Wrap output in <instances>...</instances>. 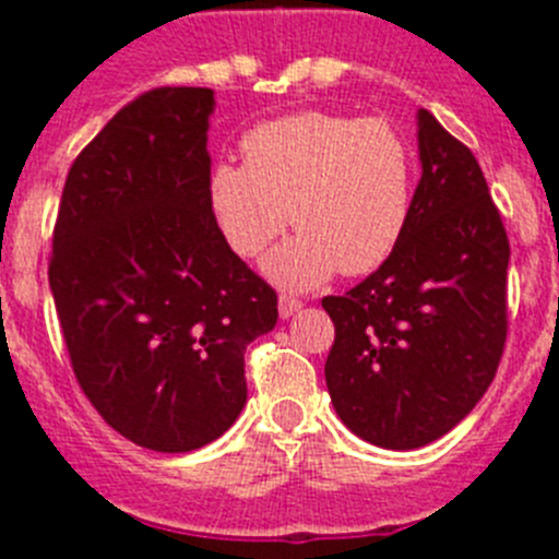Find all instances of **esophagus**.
<instances>
[{
    "label": "esophagus",
    "instance_id": "34e87169",
    "mask_svg": "<svg viewBox=\"0 0 559 559\" xmlns=\"http://www.w3.org/2000/svg\"><path fill=\"white\" fill-rule=\"evenodd\" d=\"M302 308L305 305L299 302V299H294V296H280V316H283V319H290V316H296Z\"/></svg>",
    "mask_w": 559,
    "mask_h": 559
}]
</instances>
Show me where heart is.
Segmentation results:
<instances>
[{
	"label": "heart",
	"mask_w": 559,
	"mask_h": 559,
	"mask_svg": "<svg viewBox=\"0 0 559 559\" xmlns=\"http://www.w3.org/2000/svg\"><path fill=\"white\" fill-rule=\"evenodd\" d=\"M246 165L218 162L206 176L212 218L231 251L257 257L290 226L263 263L283 288H316L335 271L369 274L408 229L417 159L400 128L380 117L299 111L243 136Z\"/></svg>",
	"instance_id": "1"
}]
</instances>
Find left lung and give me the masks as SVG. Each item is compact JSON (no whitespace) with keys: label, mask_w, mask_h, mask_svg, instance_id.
Masks as SVG:
<instances>
[{"label":"left lung","mask_w":559,"mask_h":559,"mask_svg":"<svg viewBox=\"0 0 559 559\" xmlns=\"http://www.w3.org/2000/svg\"><path fill=\"white\" fill-rule=\"evenodd\" d=\"M408 229L374 274L324 296V380L341 423L378 448L445 437L496 378L507 341L510 240L476 156L426 108Z\"/></svg>","instance_id":"1"}]
</instances>
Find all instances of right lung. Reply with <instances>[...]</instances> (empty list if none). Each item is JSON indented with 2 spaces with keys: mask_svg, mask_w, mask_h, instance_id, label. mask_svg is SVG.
<instances>
[{
  "mask_svg": "<svg viewBox=\"0 0 559 559\" xmlns=\"http://www.w3.org/2000/svg\"><path fill=\"white\" fill-rule=\"evenodd\" d=\"M212 88L165 86L114 114L63 185L49 290L83 394L159 453L210 445L246 406L243 353L276 294L206 201Z\"/></svg>",
  "mask_w": 559,
  "mask_h": 559,
  "instance_id": "add662e5",
  "label": "right lung"
}]
</instances>
